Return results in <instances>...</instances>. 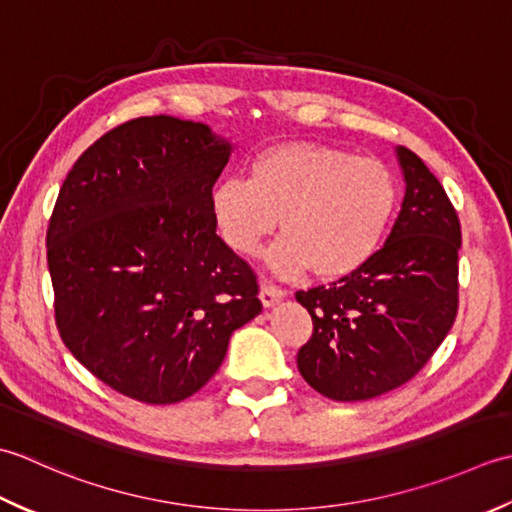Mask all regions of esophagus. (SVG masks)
Listing matches in <instances>:
<instances>
[{
    "mask_svg": "<svg viewBox=\"0 0 512 512\" xmlns=\"http://www.w3.org/2000/svg\"><path fill=\"white\" fill-rule=\"evenodd\" d=\"M283 296H285L283 289L276 287L274 283H267V280H260V294H258V298H260V302H263L265 307L276 305L278 300H283Z\"/></svg>",
    "mask_w": 512,
    "mask_h": 512,
    "instance_id": "obj_1",
    "label": "esophagus"
}]
</instances>
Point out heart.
Segmentation results:
<instances>
[{
    "instance_id": "heart-1",
    "label": "heart",
    "mask_w": 512,
    "mask_h": 512,
    "mask_svg": "<svg viewBox=\"0 0 512 512\" xmlns=\"http://www.w3.org/2000/svg\"><path fill=\"white\" fill-rule=\"evenodd\" d=\"M395 174L371 156L311 141H285L249 161V179L227 176L210 194L223 241L238 254H256L276 232L269 263L280 274L309 269L320 280L356 274L387 236L398 210Z\"/></svg>"
}]
</instances>
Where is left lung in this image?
Wrapping results in <instances>:
<instances>
[{
    "instance_id": "8db88e82",
    "label": "left lung",
    "mask_w": 512,
    "mask_h": 512,
    "mask_svg": "<svg viewBox=\"0 0 512 512\" xmlns=\"http://www.w3.org/2000/svg\"><path fill=\"white\" fill-rule=\"evenodd\" d=\"M398 159L406 192L384 247L356 274L296 294L314 322L298 371L336 402L371 400L409 382L460 305V218L420 156L398 148Z\"/></svg>"
}]
</instances>
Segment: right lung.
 Listing matches in <instances>:
<instances>
[{"mask_svg":"<svg viewBox=\"0 0 512 512\" xmlns=\"http://www.w3.org/2000/svg\"><path fill=\"white\" fill-rule=\"evenodd\" d=\"M229 152L205 123L139 117L92 143L59 190L46 232L59 336L132 400L190 398L263 309L210 210Z\"/></svg>","mask_w":512,"mask_h":512,"instance_id":"1","label":"right lung"}]
</instances>
